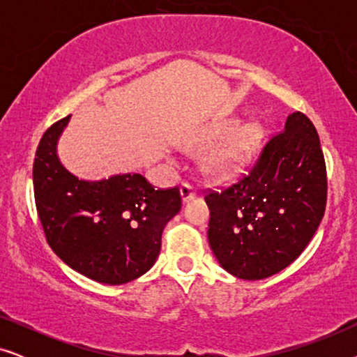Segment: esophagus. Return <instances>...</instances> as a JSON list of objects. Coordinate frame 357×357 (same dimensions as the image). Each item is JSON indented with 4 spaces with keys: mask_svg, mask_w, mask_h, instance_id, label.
<instances>
[{
    "mask_svg": "<svg viewBox=\"0 0 357 357\" xmlns=\"http://www.w3.org/2000/svg\"><path fill=\"white\" fill-rule=\"evenodd\" d=\"M195 195H197L195 193V188L190 183H183L182 187H180V198H182L183 203H187L188 199L195 198Z\"/></svg>",
    "mask_w": 357,
    "mask_h": 357,
    "instance_id": "1",
    "label": "esophagus"
}]
</instances>
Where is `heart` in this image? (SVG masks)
I'll list each match as a JSON object with an SVG mask.
<instances>
[{
  "label": "heart",
  "mask_w": 357,
  "mask_h": 357,
  "mask_svg": "<svg viewBox=\"0 0 357 357\" xmlns=\"http://www.w3.org/2000/svg\"><path fill=\"white\" fill-rule=\"evenodd\" d=\"M265 130L257 121L238 126V120L226 119L203 126L187 141V149L203 153L202 169L214 182H232L245 172L260 149Z\"/></svg>",
  "instance_id": "b5f03b06"
}]
</instances>
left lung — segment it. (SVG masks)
I'll return each mask as SVG.
<instances>
[{
  "label": "left lung",
  "instance_id": "1",
  "mask_svg": "<svg viewBox=\"0 0 357 357\" xmlns=\"http://www.w3.org/2000/svg\"><path fill=\"white\" fill-rule=\"evenodd\" d=\"M204 202L208 242L224 270L247 281L284 270L325 213L326 169L315 126L301 112L291 114L250 174Z\"/></svg>",
  "mask_w": 357,
  "mask_h": 357
}]
</instances>
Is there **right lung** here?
<instances>
[{"label":"right lung","instance_id":"add662e5","mask_svg":"<svg viewBox=\"0 0 357 357\" xmlns=\"http://www.w3.org/2000/svg\"><path fill=\"white\" fill-rule=\"evenodd\" d=\"M70 116L43 133L33 195L48 245L71 270L102 284H125L158 260L162 231L180 211L178 188L154 190L141 174L86 180L70 172L58 141Z\"/></svg>","mask_w":357,"mask_h":357}]
</instances>
